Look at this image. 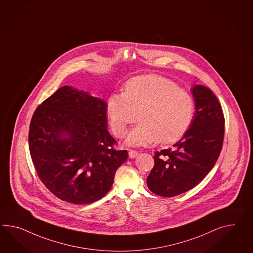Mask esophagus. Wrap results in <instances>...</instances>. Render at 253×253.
Returning a JSON list of instances; mask_svg holds the SVG:
<instances>
[{
	"label": "esophagus",
	"mask_w": 253,
	"mask_h": 253,
	"mask_svg": "<svg viewBox=\"0 0 253 253\" xmlns=\"http://www.w3.org/2000/svg\"><path fill=\"white\" fill-rule=\"evenodd\" d=\"M138 151L136 150H133V149H129L128 150V156H129L130 159H135L137 156H138Z\"/></svg>",
	"instance_id": "esophagus-1"
}]
</instances>
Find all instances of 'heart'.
<instances>
[{"label": "heart", "mask_w": 253, "mask_h": 253, "mask_svg": "<svg viewBox=\"0 0 253 253\" xmlns=\"http://www.w3.org/2000/svg\"><path fill=\"white\" fill-rule=\"evenodd\" d=\"M195 112L189 93L157 75L132 79L123 93H114L107 100V114L116 136H123L138 117L139 123L126 138V144L134 147L178 140L191 126Z\"/></svg>", "instance_id": "obj_1"}]
</instances>
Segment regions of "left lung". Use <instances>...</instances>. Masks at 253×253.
I'll use <instances>...</instances> for the list:
<instances>
[{
	"label": "left lung",
	"instance_id": "1",
	"mask_svg": "<svg viewBox=\"0 0 253 253\" xmlns=\"http://www.w3.org/2000/svg\"><path fill=\"white\" fill-rule=\"evenodd\" d=\"M194 120L173 147L157 151L147 184L156 195L171 197L196 186L213 169L220 154L225 119L213 91L195 84Z\"/></svg>",
	"mask_w": 253,
	"mask_h": 253
}]
</instances>
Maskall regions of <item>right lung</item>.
Segmentation results:
<instances>
[{
  "instance_id": "1",
  "label": "right lung",
  "mask_w": 253,
  "mask_h": 253,
  "mask_svg": "<svg viewBox=\"0 0 253 253\" xmlns=\"http://www.w3.org/2000/svg\"><path fill=\"white\" fill-rule=\"evenodd\" d=\"M106 102L65 85L33 115L29 150L40 180L53 195L71 204L104 197L126 150H116L107 129Z\"/></svg>"
}]
</instances>
